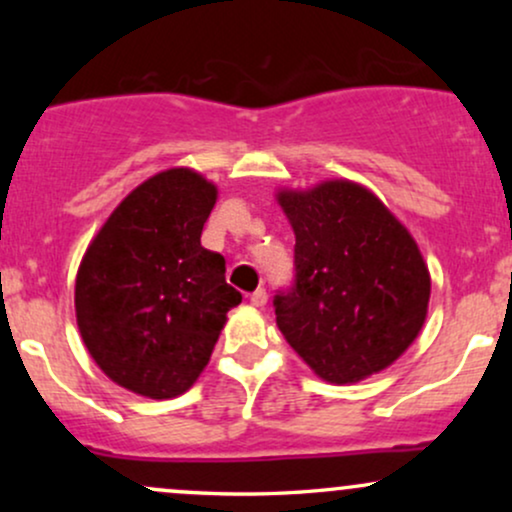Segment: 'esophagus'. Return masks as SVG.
<instances>
[{
    "label": "esophagus",
    "mask_w": 512,
    "mask_h": 512,
    "mask_svg": "<svg viewBox=\"0 0 512 512\" xmlns=\"http://www.w3.org/2000/svg\"><path fill=\"white\" fill-rule=\"evenodd\" d=\"M250 303L255 305V308H262V305L267 303V291H264V289L252 291V293H250Z\"/></svg>",
    "instance_id": "1"
}]
</instances>
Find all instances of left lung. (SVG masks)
<instances>
[{"instance_id":"obj_1","label":"left lung","mask_w":512,"mask_h":512,"mask_svg":"<svg viewBox=\"0 0 512 512\" xmlns=\"http://www.w3.org/2000/svg\"><path fill=\"white\" fill-rule=\"evenodd\" d=\"M289 216L293 284L276 291V325L330 383H356L397 361L426 320L431 276L414 238L373 192L330 180L279 192Z\"/></svg>"}]
</instances>
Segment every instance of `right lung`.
I'll return each mask as SVG.
<instances>
[{"label": "right lung", "instance_id": "add662e5", "mask_svg": "<svg viewBox=\"0 0 512 512\" xmlns=\"http://www.w3.org/2000/svg\"><path fill=\"white\" fill-rule=\"evenodd\" d=\"M216 187L190 168L154 175L122 199L76 274V322L117 385L151 399L190 390L226 313L243 301L226 260L202 248Z\"/></svg>", "mask_w": 512, "mask_h": 512}]
</instances>
